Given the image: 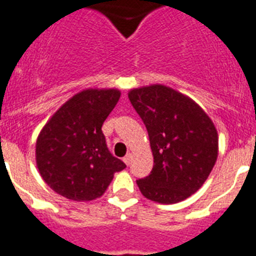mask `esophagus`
Returning <instances> with one entry per match:
<instances>
[{
	"label": "esophagus",
	"mask_w": 256,
	"mask_h": 256,
	"mask_svg": "<svg viewBox=\"0 0 256 256\" xmlns=\"http://www.w3.org/2000/svg\"><path fill=\"white\" fill-rule=\"evenodd\" d=\"M132 154H130V152H128V154H126V156H124V162L128 166V164H132Z\"/></svg>",
	"instance_id": "34e87169"
}]
</instances>
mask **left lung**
I'll return each instance as SVG.
<instances>
[{
    "instance_id": "1",
    "label": "left lung",
    "mask_w": 256,
    "mask_h": 256,
    "mask_svg": "<svg viewBox=\"0 0 256 256\" xmlns=\"http://www.w3.org/2000/svg\"><path fill=\"white\" fill-rule=\"evenodd\" d=\"M128 100L148 128L154 166L136 180L140 192L158 203H176L198 191L218 156V132L188 96L164 85L132 88Z\"/></svg>"
}]
</instances>
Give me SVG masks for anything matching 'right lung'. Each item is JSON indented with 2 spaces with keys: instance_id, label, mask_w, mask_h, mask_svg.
I'll return each instance as SVG.
<instances>
[{
  "instance_id": "right-lung-1",
  "label": "right lung",
  "mask_w": 256,
  "mask_h": 256,
  "mask_svg": "<svg viewBox=\"0 0 256 256\" xmlns=\"http://www.w3.org/2000/svg\"><path fill=\"white\" fill-rule=\"evenodd\" d=\"M120 96L116 88L84 90L44 126L36 144V160L44 180L57 194L77 202L92 200L126 168L108 152L102 132Z\"/></svg>"
}]
</instances>
